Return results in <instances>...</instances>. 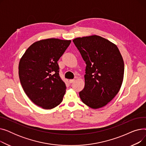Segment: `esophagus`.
Masks as SVG:
<instances>
[{
  "label": "esophagus",
  "mask_w": 146,
  "mask_h": 146,
  "mask_svg": "<svg viewBox=\"0 0 146 146\" xmlns=\"http://www.w3.org/2000/svg\"><path fill=\"white\" fill-rule=\"evenodd\" d=\"M74 81H75L74 79H70V80H69V82H70V83H73Z\"/></svg>",
  "instance_id": "34e87169"
}]
</instances>
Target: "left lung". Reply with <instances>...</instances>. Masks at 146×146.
Returning a JSON list of instances; mask_svg holds the SVG:
<instances>
[{
	"label": "left lung",
	"mask_w": 146,
	"mask_h": 146,
	"mask_svg": "<svg viewBox=\"0 0 146 146\" xmlns=\"http://www.w3.org/2000/svg\"><path fill=\"white\" fill-rule=\"evenodd\" d=\"M73 42L86 64L85 85L80 98L92 108H101L121 88L124 73L122 56L116 45L100 36L77 38Z\"/></svg>",
	"instance_id": "obj_1"
}]
</instances>
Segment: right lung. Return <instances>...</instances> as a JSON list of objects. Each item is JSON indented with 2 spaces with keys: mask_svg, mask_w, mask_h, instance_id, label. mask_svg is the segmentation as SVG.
I'll return each mask as SVG.
<instances>
[{
  "mask_svg": "<svg viewBox=\"0 0 146 146\" xmlns=\"http://www.w3.org/2000/svg\"><path fill=\"white\" fill-rule=\"evenodd\" d=\"M70 43V40L57 38L38 41L20 60L22 87L31 100L44 109L55 108L63 101L66 86L60 77L57 61Z\"/></svg>",
  "mask_w": 146,
  "mask_h": 146,
  "instance_id": "obj_1",
  "label": "right lung"
}]
</instances>
